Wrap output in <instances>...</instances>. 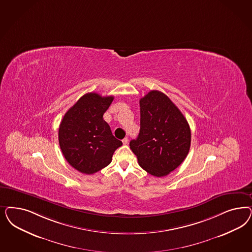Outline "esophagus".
<instances>
[{
	"mask_svg": "<svg viewBox=\"0 0 252 252\" xmlns=\"http://www.w3.org/2000/svg\"><path fill=\"white\" fill-rule=\"evenodd\" d=\"M128 141H129V140H128L127 137H125V138L123 139V140H122V143H123V145H127V144H128Z\"/></svg>",
	"mask_w": 252,
	"mask_h": 252,
	"instance_id": "esophagus-1",
	"label": "esophagus"
}]
</instances>
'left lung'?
Wrapping results in <instances>:
<instances>
[{"instance_id":"obj_1","label":"left lung","mask_w":252,"mask_h":252,"mask_svg":"<svg viewBox=\"0 0 252 252\" xmlns=\"http://www.w3.org/2000/svg\"><path fill=\"white\" fill-rule=\"evenodd\" d=\"M140 114V132L130 141V149L149 174L166 176L181 165L189 152V124L171 99L156 90L141 98Z\"/></svg>"}]
</instances>
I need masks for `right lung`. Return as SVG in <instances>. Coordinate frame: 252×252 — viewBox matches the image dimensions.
I'll return each instance as SVG.
<instances>
[{
	"label": "right lung",
	"instance_id": "obj_1",
	"mask_svg": "<svg viewBox=\"0 0 252 252\" xmlns=\"http://www.w3.org/2000/svg\"><path fill=\"white\" fill-rule=\"evenodd\" d=\"M113 99L88 93L66 111L60 123L58 141L62 153L81 173L93 174L106 167L115 150L122 146L103 119Z\"/></svg>",
	"mask_w": 252,
	"mask_h": 252
}]
</instances>
